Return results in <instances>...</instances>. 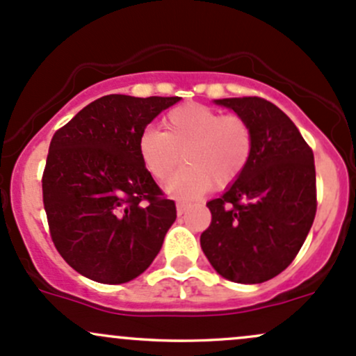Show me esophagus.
Returning <instances> with one entry per match:
<instances>
[{
  "mask_svg": "<svg viewBox=\"0 0 356 356\" xmlns=\"http://www.w3.org/2000/svg\"><path fill=\"white\" fill-rule=\"evenodd\" d=\"M188 209H190V205L185 204V202H178V204H177V212H178V216H183V213H185Z\"/></svg>",
  "mask_w": 356,
  "mask_h": 356,
  "instance_id": "34e87169",
  "label": "esophagus"
}]
</instances>
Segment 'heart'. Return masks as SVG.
I'll return each instance as SVG.
<instances>
[{"mask_svg":"<svg viewBox=\"0 0 356 356\" xmlns=\"http://www.w3.org/2000/svg\"><path fill=\"white\" fill-rule=\"evenodd\" d=\"M251 152L250 124L202 103L175 106L163 118V132L147 129L139 137L140 159L158 181H166L185 161L166 186L177 198H197L212 185L229 186L248 166Z\"/></svg>","mask_w":356,"mask_h":356,"instance_id":"heart-1","label":"heart"}]
</instances>
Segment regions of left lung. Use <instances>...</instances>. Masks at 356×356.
<instances>
[{"label": "left lung", "instance_id": "8db88e82", "mask_svg": "<svg viewBox=\"0 0 356 356\" xmlns=\"http://www.w3.org/2000/svg\"><path fill=\"white\" fill-rule=\"evenodd\" d=\"M216 103L250 124L253 152L222 197L207 202L212 222L200 246L224 278L263 284L293 261L314 222V154L296 124L265 98Z\"/></svg>", "mask_w": 356, "mask_h": 356}]
</instances>
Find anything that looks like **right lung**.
<instances>
[{"instance_id": "1", "label": "right lung", "mask_w": 356, "mask_h": 356, "mask_svg": "<svg viewBox=\"0 0 356 356\" xmlns=\"http://www.w3.org/2000/svg\"><path fill=\"white\" fill-rule=\"evenodd\" d=\"M179 97L106 95L54 134L42 177L56 250L83 277L125 284L147 270L177 219L139 154V137Z\"/></svg>"}]
</instances>
